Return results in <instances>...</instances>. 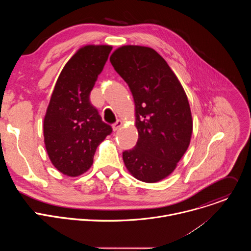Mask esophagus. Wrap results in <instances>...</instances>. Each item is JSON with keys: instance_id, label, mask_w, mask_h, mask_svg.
I'll return each instance as SVG.
<instances>
[{"instance_id": "1", "label": "esophagus", "mask_w": 251, "mask_h": 251, "mask_svg": "<svg viewBox=\"0 0 251 251\" xmlns=\"http://www.w3.org/2000/svg\"><path fill=\"white\" fill-rule=\"evenodd\" d=\"M121 126H122V122L120 120H117L115 123L112 124V129L113 131H117Z\"/></svg>"}]
</instances>
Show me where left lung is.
Segmentation results:
<instances>
[{
	"instance_id": "obj_1",
	"label": "left lung",
	"mask_w": 251,
	"mask_h": 251,
	"mask_svg": "<svg viewBox=\"0 0 251 251\" xmlns=\"http://www.w3.org/2000/svg\"><path fill=\"white\" fill-rule=\"evenodd\" d=\"M135 102L139 138L123 152L138 180L156 183L168 176L186 153L193 132L188 97L166 60L153 49L124 46L110 56Z\"/></svg>"
}]
</instances>
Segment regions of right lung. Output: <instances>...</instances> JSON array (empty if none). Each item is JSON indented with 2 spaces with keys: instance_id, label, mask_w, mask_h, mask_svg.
<instances>
[{
  "instance_id": "add662e5",
  "label": "right lung",
  "mask_w": 251,
  "mask_h": 251,
  "mask_svg": "<svg viewBox=\"0 0 251 251\" xmlns=\"http://www.w3.org/2000/svg\"><path fill=\"white\" fill-rule=\"evenodd\" d=\"M111 50L109 46L80 49L55 83L44 121L45 144L53 166L69 176L91 167L98 145L112 133L89 98Z\"/></svg>"
}]
</instances>
